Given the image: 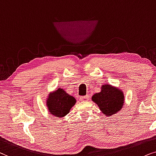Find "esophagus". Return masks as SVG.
I'll return each mask as SVG.
<instances>
[{"label":"esophagus","instance_id":"34e87169","mask_svg":"<svg viewBox=\"0 0 156 156\" xmlns=\"http://www.w3.org/2000/svg\"><path fill=\"white\" fill-rule=\"evenodd\" d=\"M89 95H85V96H81V97H80V99L81 100V101H88L89 100Z\"/></svg>","mask_w":156,"mask_h":156}]
</instances>
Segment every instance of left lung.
Returning a JSON list of instances; mask_svg holds the SVG:
<instances>
[{
  "label": "left lung",
  "mask_w": 156,
  "mask_h": 156,
  "mask_svg": "<svg viewBox=\"0 0 156 156\" xmlns=\"http://www.w3.org/2000/svg\"><path fill=\"white\" fill-rule=\"evenodd\" d=\"M92 101L96 103L105 115L111 116L121 110L124 104L123 91L111 85L105 84L101 92L92 96Z\"/></svg>",
  "instance_id": "8db88e82"
}]
</instances>
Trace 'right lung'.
I'll return each mask as SVG.
<instances>
[{
    "label": "right lung",
    "mask_w": 156,
    "mask_h": 156,
    "mask_svg": "<svg viewBox=\"0 0 156 156\" xmlns=\"http://www.w3.org/2000/svg\"><path fill=\"white\" fill-rule=\"evenodd\" d=\"M76 100L59 88L48 95L46 105L49 113L55 117L63 118L70 112V110L76 104Z\"/></svg>",
    "instance_id": "obj_1"
}]
</instances>
